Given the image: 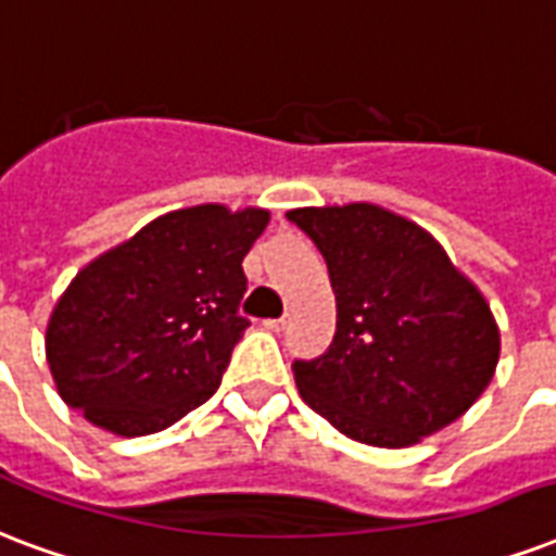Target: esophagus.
Instances as JSON below:
<instances>
[{"mask_svg":"<svg viewBox=\"0 0 556 556\" xmlns=\"http://www.w3.org/2000/svg\"><path fill=\"white\" fill-rule=\"evenodd\" d=\"M290 325V316H278V319H266L263 328H269V331H283Z\"/></svg>","mask_w":556,"mask_h":556,"instance_id":"1","label":"esophagus"}]
</instances>
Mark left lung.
I'll return each instance as SVG.
<instances>
[{
	"instance_id": "obj_1",
	"label": "left lung",
	"mask_w": 556,
	"mask_h": 556,
	"mask_svg": "<svg viewBox=\"0 0 556 556\" xmlns=\"http://www.w3.org/2000/svg\"><path fill=\"white\" fill-rule=\"evenodd\" d=\"M323 252L337 295L328 352L295 361L302 399L366 445L404 448L490 387L501 333L481 290L431 233L378 204L287 214Z\"/></svg>"
}]
</instances>
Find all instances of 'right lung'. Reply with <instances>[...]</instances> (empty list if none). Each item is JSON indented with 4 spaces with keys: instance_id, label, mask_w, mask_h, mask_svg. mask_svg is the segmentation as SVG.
<instances>
[{
    "instance_id": "right-lung-1",
    "label": "right lung",
    "mask_w": 556,
    "mask_h": 556,
    "mask_svg": "<svg viewBox=\"0 0 556 556\" xmlns=\"http://www.w3.org/2000/svg\"><path fill=\"white\" fill-rule=\"evenodd\" d=\"M266 223L261 207L195 204L87 263L46 325L61 399L119 437L164 431L207 402L249 328L243 257Z\"/></svg>"
}]
</instances>
